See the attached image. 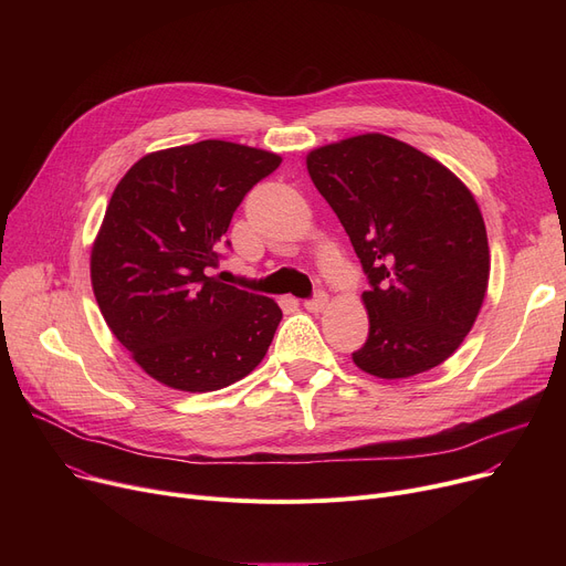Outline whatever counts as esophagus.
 I'll list each match as a JSON object with an SVG mask.
<instances>
[{"mask_svg": "<svg viewBox=\"0 0 566 566\" xmlns=\"http://www.w3.org/2000/svg\"><path fill=\"white\" fill-rule=\"evenodd\" d=\"M325 303H328V295H325L323 291H318L312 301H305V310L316 314V312H321L325 307Z\"/></svg>", "mask_w": 566, "mask_h": 566, "instance_id": "obj_1", "label": "esophagus"}]
</instances>
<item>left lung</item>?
<instances>
[{
	"label": "left lung",
	"instance_id": "1",
	"mask_svg": "<svg viewBox=\"0 0 566 566\" xmlns=\"http://www.w3.org/2000/svg\"><path fill=\"white\" fill-rule=\"evenodd\" d=\"M307 171L358 254L369 337L353 363L395 380L454 355L489 289L491 252L461 178L401 139L365 133L312 148Z\"/></svg>",
	"mask_w": 566,
	"mask_h": 566
}]
</instances>
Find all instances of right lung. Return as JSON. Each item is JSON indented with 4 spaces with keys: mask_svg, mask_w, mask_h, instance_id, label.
I'll list each match as a JSON object with an SVG mask.
<instances>
[{
    "mask_svg": "<svg viewBox=\"0 0 566 566\" xmlns=\"http://www.w3.org/2000/svg\"><path fill=\"white\" fill-rule=\"evenodd\" d=\"M280 163L203 139L146 154L114 188L92 245L94 295L112 335L167 388L222 390L271 346L280 305L208 273L238 203Z\"/></svg>",
    "mask_w": 566,
    "mask_h": 566,
    "instance_id": "add662e5",
    "label": "right lung"
}]
</instances>
